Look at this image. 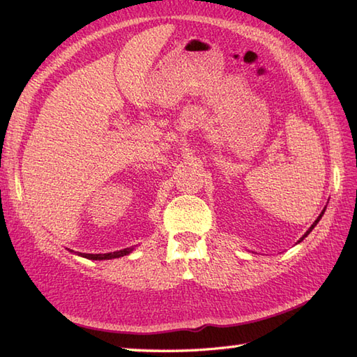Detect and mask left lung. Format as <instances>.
Masks as SVG:
<instances>
[{
    "label": "left lung",
    "mask_w": 357,
    "mask_h": 357,
    "mask_svg": "<svg viewBox=\"0 0 357 357\" xmlns=\"http://www.w3.org/2000/svg\"><path fill=\"white\" fill-rule=\"evenodd\" d=\"M324 211H325V210H324ZM324 211H322V213H321V215H319V218H317V219H316V221H314V222H313V225H312V227H310V229H308V230H307V233H305V234H304V236H302V238H301V239H299V242H301V241H304V238H307V234H308V233H310V231H312V230H313V229H314V227H316V224H317V222H319V221H321V218H322V215H324Z\"/></svg>",
    "instance_id": "obj_1"
}]
</instances>
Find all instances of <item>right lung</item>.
<instances>
[{
  "label": "right lung",
  "mask_w": 357,
  "mask_h": 357,
  "mask_svg": "<svg viewBox=\"0 0 357 357\" xmlns=\"http://www.w3.org/2000/svg\"><path fill=\"white\" fill-rule=\"evenodd\" d=\"M133 248H124L119 250V252H113V253H104V255H90V253H78L82 257H87V259H93V261H102V259H113V257H121L126 256L132 252ZM72 252V250H70Z\"/></svg>",
  "instance_id": "add662e5"
}]
</instances>
